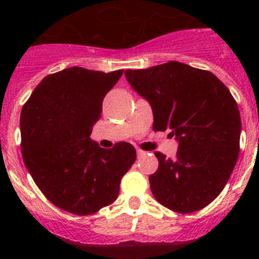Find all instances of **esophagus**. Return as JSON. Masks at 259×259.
I'll return each instance as SVG.
<instances>
[{
	"label": "esophagus",
	"mask_w": 259,
	"mask_h": 259,
	"mask_svg": "<svg viewBox=\"0 0 259 259\" xmlns=\"http://www.w3.org/2000/svg\"><path fill=\"white\" fill-rule=\"evenodd\" d=\"M143 155H145V152H144V150L137 149V157L140 158V157H143Z\"/></svg>",
	"instance_id": "esophagus-1"
}]
</instances>
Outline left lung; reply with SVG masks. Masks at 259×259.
<instances>
[{
    "mask_svg": "<svg viewBox=\"0 0 259 259\" xmlns=\"http://www.w3.org/2000/svg\"><path fill=\"white\" fill-rule=\"evenodd\" d=\"M127 81L153 110V130L179 143L174 159L155 152V200L182 214L198 211L227 184L240 149L241 119L228 88L210 71L171 61L127 70Z\"/></svg>",
    "mask_w": 259,
    "mask_h": 259,
    "instance_id": "obj_1",
    "label": "left lung"
}]
</instances>
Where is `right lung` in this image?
I'll list each match as a JSON object with an SVG mask.
<instances>
[{
    "label": "right lung",
    "instance_id": "1",
    "mask_svg": "<svg viewBox=\"0 0 259 259\" xmlns=\"http://www.w3.org/2000/svg\"><path fill=\"white\" fill-rule=\"evenodd\" d=\"M122 75L65 68L41 80L23 106L24 164L45 197L71 214L91 215L113 203L136 161L131 144L104 149L89 137L105 96Z\"/></svg>",
    "mask_w": 259,
    "mask_h": 259
}]
</instances>
